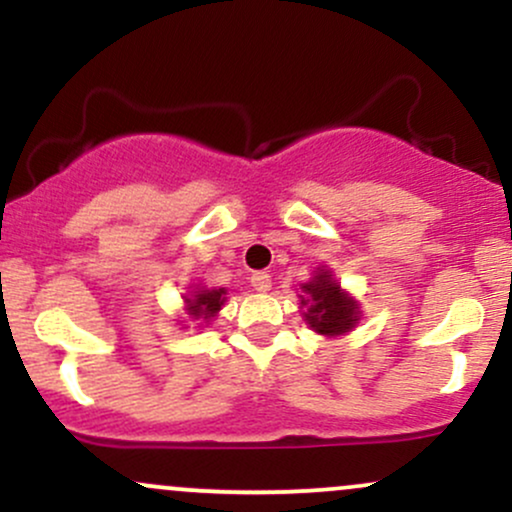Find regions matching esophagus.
Wrapping results in <instances>:
<instances>
[{
  "label": "esophagus",
  "instance_id": "34e87169",
  "mask_svg": "<svg viewBox=\"0 0 512 512\" xmlns=\"http://www.w3.org/2000/svg\"><path fill=\"white\" fill-rule=\"evenodd\" d=\"M250 284H252V289H255V291L264 293V291L272 289V276H269L267 272H255L250 276Z\"/></svg>",
  "mask_w": 512,
  "mask_h": 512
}]
</instances>
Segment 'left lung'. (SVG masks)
<instances>
[{"label":"left lung","instance_id":"left-lung-1","mask_svg":"<svg viewBox=\"0 0 512 512\" xmlns=\"http://www.w3.org/2000/svg\"><path fill=\"white\" fill-rule=\"evenodd\" d=\"M301 308H305V322L310 330L325 337H339L351 332L361 320L358 303L334 281L330 269H317L308 284L301 286Z\"/></svg>","mask_w":512,"mask_h":512}]
</instances>
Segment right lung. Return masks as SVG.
Here are the masks:
<instances>
[{
  "instance_id": "add662e5",
  "label": "right lung",
  "mask_w": 512,
  "mask_h": 512,
  "mask_svg": "<svg viewBox=\"0 0 512 512\" xmlns=\"http://www.w3.org/2000/svg\"><path fill=\"white\" fill-rule=\"evenodd\" d=\"M223 303H226V289H197L192 291V296H185L187 315L202 322L214 320Z\"/></svg>"
}]
</instances>
